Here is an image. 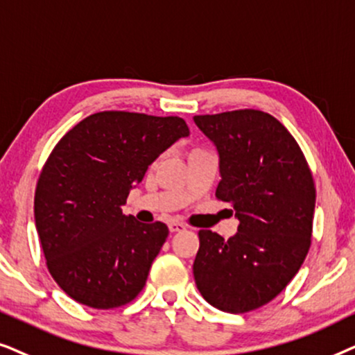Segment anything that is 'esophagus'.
<instances>
[{
  "mask_svg": "<svg viewBox=\"0 0 355 355\" xmlns=\"http://www.w3.org/2000/svg\"><path fill=\"white\" fill-rule=\"evenodd\" d=\"M187 227L185 224H182V222H177V220H172L168 224V230L170 232H180V230H185Z\"/></svg>",
  "mask_w": 355,
  "mask_h": 355,
  "instance_id": "34e87169",
  "label": "esophagus"
}]
</instances>
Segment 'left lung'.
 Masks as SVG:
<instances>
[{"mask_svg":"<svg viewBox=\"0 0 355 355\" xmlns=\"http://www.w3.org/2000/svg\"><path fill=\"white\" fill-rule=\"evenodd\" d=\"M193 120L219 153L216 198L230 202L240 222L229 240L200 230L196 287L216 309L247 313L279 295L309 253L313 177L294 136L266 112L245 108Z\"/></svg>","mask_w":355,"mask_h":355,"instance_id":"8db88e82","label":"left lung"}]
</instances>
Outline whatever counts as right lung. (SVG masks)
Wrapping results in <instances>:
<instances>
[{
    "label": "right lung",
    "instance_id": "add662e5",
    "mask_svg": "<svg viewBox=\"0 0 355 355\" xmlns=\"http://www.w3.org/2000/svg\"><path fill=\"white\" fill-rule=\"evenodd\" d=\"M188 135L180 116L110 110L84 118L51 150L34 216L46 268L71 299L108 310L143 291L168 227L141 224L121 206L149 165Z\"/></svg>",
    "mask_w": 355,
    "mask_h": 355
}]
</instances>
